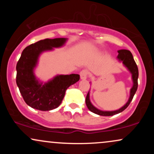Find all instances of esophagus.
<instances>
[{
  "instance_id": "1",
  "label": "esophagus",
  "mask_w": 154,
  "mask_h": 154,
  "mask_svg": "<svg viewBox=\"0 0 154 154\" xmlns=\"http://www.w3.org/2000/svg\"><path fill=\"white\" fill-rule=\"evenodd\" d=\"M88 71L87 69H83L79 73V75H80V78L82 79H87V77H88Z\"/></svg>"
}]
</instances>
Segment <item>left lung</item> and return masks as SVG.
<instances>
[{
    "mask_svg": "<svg viewBox=\"0 0 154 154\" xmlns=\"http://www.w3.org/2000/svg\"><path fill=\"white\" fill-rule=\"evenodd\" d=\"M118 56L117 58L121 61H122L124 64L125 65V66L128 67V69L130 70V72L132 75V80H133V86L131 88V91H130V96L129 98L128 103L125 104L123 107H122L121 109H119V110L116 111H103L98 110V109L93 106L92 105V103L90 101L89 98V92L87 94L85 99V103L86 105L90 111L92 112L95 113V114H98L100 116H113L115 115L116 114H119V113L123 111L125 109H126L129 105H130V102L132 101V98H133L134 95L135 94L136 91L137 89V78H138V69H137V64H136L135 60L133 59V56H132V53L128 50H119L118 51Z\"/></svg>",
    "mask_w": 154,
    "mask_h": 154,
    "instance_id": "obj_1",
    "label": "left lung"
}]
</instances>
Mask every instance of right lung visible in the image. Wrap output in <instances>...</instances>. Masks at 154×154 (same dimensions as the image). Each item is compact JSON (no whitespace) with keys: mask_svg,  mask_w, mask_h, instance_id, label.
<instances>
[{"mask_svg":"<svg viewBox=\"0 0 154 154\" xmlns=\"http://www.w3.org/2000/svg\"><path fill=\"white\" fill-rule=\"evenodd\" d=\"M66 38L44 39L28 45L24 49L17 63V84L25 103L40 111H50L61 104L65 92L79 81V75H59L50 82L42 85L35 78L33 69L39 55L43 51L63 45Z\"/></svg>","mask_w":154,"mask_h":154,"instance_id":"obj_1","label":"right lung"}]
</instances>
